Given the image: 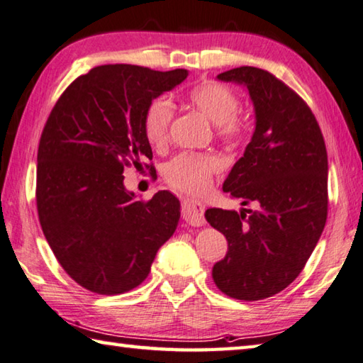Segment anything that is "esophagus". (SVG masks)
Segmentation results:
<instances>
[{"mask_svg": "<svg viewBox=\"0 0 363 363\" xmlns=\"http://www.w3.org/2000/svg\"><path fill=\"white\" fill-rule=\"evenodd\" d=\"M204 204L196 200H187L182 203V217L189 225H204Z\"/></svg>", "mask_w": 363, "mask_h": 363, "instance_id": "1", "label": "esophagus"}]
</instances>
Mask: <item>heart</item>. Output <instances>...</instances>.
<instances>
[{"instance_id": "b5f03b06", "label": "heart", "mask_w": 363, "mask_h": 363, "mask_svg": "<svg viewBox=\"0 0 363 363\" xmlns=\"http://www.w3.org/2000/svg\"><path fill=\"white\" fill-rule=\"evenodd\" d=\"M187 101L192 108L216 125L217 135L225 141H238L246 125L236 114L240 109L235 91L216 81H204L189 90ZM174 108L168 98L160 96L149 104L144 114V135L150 146L160 147L168 140ZM220 169V160L213 154L181 152L167 162L164 179L174 189L186 194H201L208 189L211 177Z\"/></svg>"}]
</instances>
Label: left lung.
Masks as SVG:
<instances>
[{"label": "left lung", "instance_id": "8db88e82", "mask_svg": "<svg viewBox=\"0 0 363 363\" xmlns=\"http://www.w3.org/2000/svg\"><path fill=\"white\" fill-rule=\"evenodd\" d=\"M217 79L245 85L254 104V135L223 192L257 209L204 213L228 241L213 279L232 298L263 300L301 273L325 227L327 149L313 111L272 72L240 67Z\"/></svg>", "mask_w": 363, "mask_h": 363}]
</instances>
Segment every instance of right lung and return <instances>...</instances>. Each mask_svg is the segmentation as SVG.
Here are the masks:
<instances>
[{"label":"right lung","instance_id":"right-lung-1","mask_svg":"<svg viewBox=\"0 0 363 363\" xmlns=\"http://www.w3.org/2000/svg\"><path fill=\"white\" fill-rule=\"evenodd\" d=\"M187 76L103 65L72 81L50 111L38 147V216L58 263L90 292L118 295L140 286L174 233L179 200L168 190L135 200L123 168L152 160L144 114Z\"/></svg>","mask_w":363,"mask_h":363}]
</instances>
